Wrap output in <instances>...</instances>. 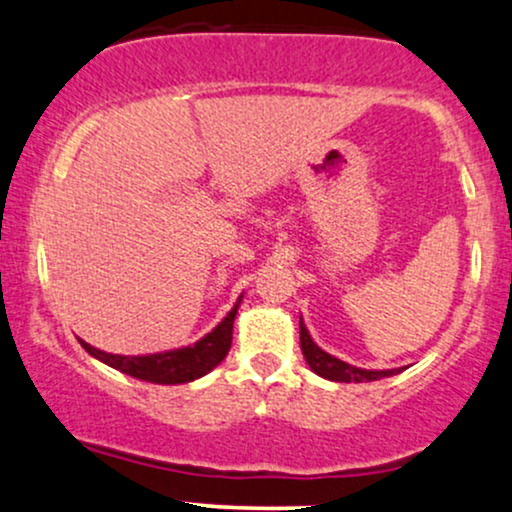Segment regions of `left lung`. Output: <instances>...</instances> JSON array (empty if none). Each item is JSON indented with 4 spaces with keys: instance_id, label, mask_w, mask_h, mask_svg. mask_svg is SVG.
Segmentation results:
<instances>
[{
    "instance_id": "left-lung-1",
    "label": "left lung",
    "mask_w": 512,
    "mask_h": 512,
    "mask_svg": "<svg viewBox=\"0 0 512 512\" xmlns=\"http://www.w3.org/2000/svg\"><path fill=\"white\" fill-rule=\"evenodd\" d=\"M300 350H303L305 362L310 365V369L315 374H319L322 379L329 381H341V384H362V381H377V379H386L393 377V374H400L405 367H393V369H365V367H355L350 362L338 360L336 355L326 353L312 341L310 331L300 317Z\"/></svg>"
}]
</instances>
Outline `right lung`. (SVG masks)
<instances>
[{
  "instance_id": "add662e5",
  "label": "right lung",
  "mask_w": 512,
  "mask_h": 512,
  "mask_svg": "<svg viewBox=\"0 0 512 512\" xmlns=\"http://www.w3.org/2000/svg\"><path fill=\"white\" fill-rule=\"evenodd\" d=\"M240 300H243V293H240L236 305L229 310V315L221 319L209 334L202 336L200 341H195L193 346L162 350V353H150V355L104 353V350L90 346V343L85 341H80V346L88 350L95 360L119 369V372L128 374V377L150 381V384H164V386L188 384V381L205 377V374L212 372V369L217 367L226 355H229L231 338H233V319L238 315Z\"/></svg>"
}]
</instances>
